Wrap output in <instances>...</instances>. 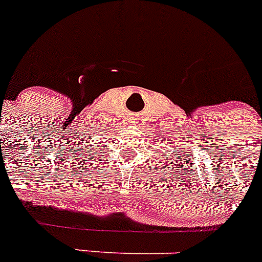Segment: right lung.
<instances>
[{
    "instance_id": "add662e5",
    "label": "right lung",
    "mask_w": 262,
    "mask_h": 262,
    "mask_svg": "<svg viewBox=\"0 0 262 262\" xmlns=\"http://www.w3.org/2000/svg\"><path fill=\"white\" fill-rule=\"evenodd\" d=\"M88 152H89V151H88Z\"/></svg>"
}]
</instances>
